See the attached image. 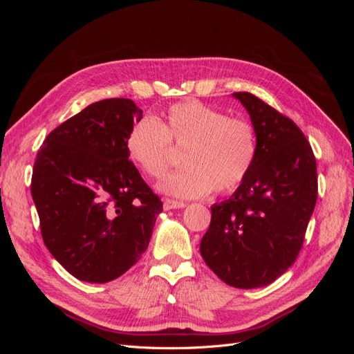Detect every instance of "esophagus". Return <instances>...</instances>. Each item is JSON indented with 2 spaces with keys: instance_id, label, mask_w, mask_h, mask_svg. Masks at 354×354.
Listing matches in <instances>:
<instances>
[{
  "instance_id": "obj_1",
  "label": "esophagus",
  "mask_w": 354,
  "mask_h": 354,
  "mask_svg": "<svg viewBox=\"0 0 354 354\" xmlns=\"http://www.w3.org/2000/svg\"><path fill=\"white\" fill-rule=\"evenodd\" d=\"M185 207H186V202L174 201V199H169V198H167L164 201V208L165 209H177V208H185Z\"/></svg>"
}]
</instances>
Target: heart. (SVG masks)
I'll return each instance as SVG.
<instances>
[{
  "mask_svg": "<svg viewBox=\"0 0 354 354\" xmlns=\"http://www.w3.org/2000/svg\"><path fill=\"white\" fill-rule=\"evenodd\" d=\"M173 143L186 167L162 185L180 198L227 195L248 178L259 153L254 124L198 100L174 103L156 120L137 121L125 138L127 153L143 174L162 178L173 162Z\"/></svg>",
  "mask_w": 354,
  "mask_h": 354,
  "instance_id": "heart-1",
  "label": "heart"
}]
</instances>
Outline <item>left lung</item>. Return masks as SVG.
I'll return each instance as SVG.
<instances>
[{
  "instance_id": "8db88e82",
  "label": "left lung",
  "mask_w": 354,
  "mask_h": 354,
  "mask_svg": "<svg viewBox=\"0 0 354 354\" xmlns=\"http://www.w3.org/2000/svg\"><path fill=\"white\" fill-rule=\"evenodd\" d=\"M233 95L251 116L259 153L232 198L211 207L201 255L224 283L251 289L272 283L295 263L316 205L317 168L291 118L248 91Z\"/></svg>"
}]
</instances>
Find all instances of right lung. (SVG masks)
Segmentation results:
<instances>
[{
	"label": "right lung",
	"instance_id": "obj_1",
	"mask_svg": "<svg viewBox=\"0 0 354 354\" xmlns=\"http://www.w3.org/2000/svg\"><path fill=\"white\" fill-rule=\"evenodd\" d=\"M142 116L130 99L91 103L55 128L37 153L30 194L42 241L80 281L106 283L131 269L162 211L125 147Z\"/></svg>",
	"mask_w": 354,
	"mask_h": 354
}]
</instances>
